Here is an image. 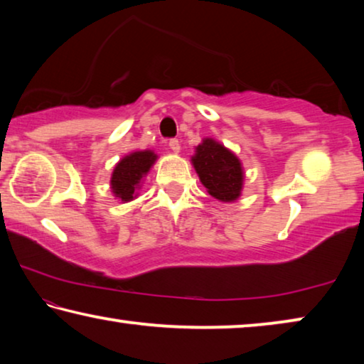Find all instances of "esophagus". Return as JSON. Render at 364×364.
Masks as SVG:
<instances>
[{
  "label": "esophagus",
  "mask_w": 364,
  "mask_h": 364,
  "mask_svg": "<svg viewBox=\"0 0 364 364\" xmlns=\"http://www.w3.org/2000/svg\"><path fill=\"white\" fill-rule=\"evenodd\" d=\"M168 147H170V149L173 151L175 154H178V152H180V149H181L180 141H178V139H170V141H168Z\"/></svg>",
  "instance_id": "obj_1"
}]
</instances>
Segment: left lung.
Masks as SVG:
<instances>
[{"instance_id":"8db88e82","label":"left lung","mask_w":364,"mask_h":364,"mask_svg":"<svg viewBox=\"0 0 364 364\" xmlns=\"http://www.w3.org/2000/svg\"><path fill=\"white\" fill-rule=\"evenodd\" d=\"M193 165L208 194L223 202H232L242 191V165L234 154L212 138L196 147Z\"/></svg>"}]
</instances>
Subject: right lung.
<instances>
[{
    "instance_id": "1",
    "label": "right lung",
    "mask_w": 364,
    "mask_h": 364,
    "mask_svg": "<svg viewBox=\"0 0 364 364\" xmlns=\"http://www.w3.org/2000/svg\"><path fill=\"white\" fill-rule=\"evenodd\" d=\"M156 159L157 156L152 151H138L123 157L115 165L112 178H110V188L115 197H119L122 202L133 200V197H136L134 194L141 180L151 170Z\"/></svg>"
}]
</instances>
